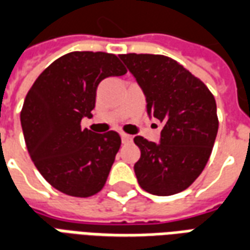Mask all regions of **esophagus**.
I'll use <instances>...</instances> for the list:
<instances>
[{"instance_id":"esophagus-1","label":"esophagus","mask_w":250,"mask_h":250,"mask_svg":"<svg viewBox=\"0 0 250 250\" xmlns=\"http://www.w3.org/2000/svg\"><path fill=\"white\" fill-rule=\"evenodd\" d=\"M120 136H122V142H123V143H131V142H132V136L128 135V134L122 132V134H120Z\"/></svg>"}]
</instances>
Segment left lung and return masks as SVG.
Segmentation results:
<instances>
[{"label": "left lung", "mask_w": 250, "mask_h": 250, "mask_svg": "<svg viewBox=\"0 0 250 250\" xmlns=\"http://www.w3.org/2000/svg\"><path fill=\"white\" fill-rule=\"evenodd\" d=\"M146 96L147 112L163 123L161 143L134 142L138 184L154 195L184 191L204 171L218 131L213 93L198 77L163 55H119Z\"/></svg>", "instance_id": "left-lung-1"}]
</instances>
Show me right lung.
Instances as JSON below:
<instances>
[{"mask_svg": "<svg viewBox=\"0 0 250 250\" xmlns=\"http://www.w3.org/2000/svg\"><path fill=\"white\" fill-rule=\"evenodd\" d=\"M125 72L112 53L71 52L41 72L29 89L21 109L26 148L59 191L87 198L104 188L122 141L115 131L82 128V119L92 116L99 83Z\"/></svg>", "mask_w": 250, "mask_h": 250, "instance_id": "add662e5", "label": "right lung"}]
</instances>
